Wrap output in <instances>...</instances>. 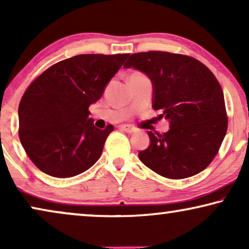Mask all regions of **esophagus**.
<instances>
[{
  "label": "esophagus",
  "instance_id": "34e87169",
  "mask_svg": "<svg viewBox=\"0 0 249 249\" xmlns=\"http://www.w3.org/2000/svg\"><path fill=\"white\" fill-rule=\"evenodd\" d=\"M120 129H122V130H124L125 132H128V134H132V132L136 131V128L134 127V125H131V124H121L120 125Z\"/></svg>",
  "mask_w": 249,
  "mask_h": 249
}]
</instances>
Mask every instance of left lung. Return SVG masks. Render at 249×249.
Wrapping results in <instances>:
<instances>
[{
	"instance_id": "obj_1",
	"label": "left lung",
	"mask_w": 249,
	"mask_h": 249,
	"mask_svg": "<svg viewBox=\"0 0 249 249\" xmlns=\"http://www.w3.org/2000/svg\"><path fill=\"white\" fill-rule=\"evenodd\" d=\"M152 81V107L169 121L164 134L148 131L149 146L138 153L144 164L170 179L195 176L222 144L228 118L222 88L209 68L194 57L169 52L131 54L124 66Z\"/></svg>"
}]
</instances>
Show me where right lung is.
Returning <instances> with one entry per match:
<instances>
[{
	"mask_svg": "<svg viewBox=\"0 0 249 249\" xmlns=\"http://www.w3.org/2000/svg\"><path fill=\"white\" fill-rule=\"evenodd\" d=\"M129 54H80L44 71L20 101L19 138L46 175L70 178L93 166L113 125H94L88 107L103 95Z\"/></svg>",
	"mask_w": 249,
	"mask_h": 249,
	"instance_id": "1",
	"label": "right lung"
}]
</instances>
